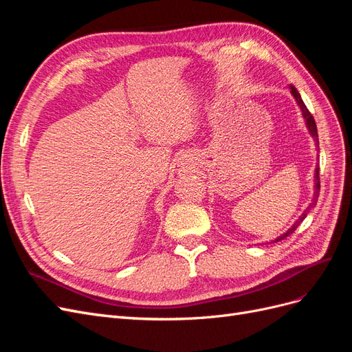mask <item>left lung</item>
<instances>
[{
    "instance_id": "1",
    "label": "left lung",
    "mask_w": 352,
    "mask_h": 352,
    "mask_svg": "<svg viewBox=\"0 0 352 352\" xmlns=\"http://www.w3.org/2000/svg\"><path fill=\"white\" fill-rule=\"evenodd\" d=\"M291 92H292V95H294V98L296 100V102H298V105H300V109H301V111H302V116H304V119H305V123H307V127H308V131H310V133H311V136L314 138V141L317 142V145H318V136H317V126H316V122H314V117L311 116V113L308 111V109L305 107V104H304V101H302V98H301V95H300V92L296 91V88L295 87H291ZM316 179H314V198H313V201H311V204L308 206V208L302 212V214L300 216V219H298L294 225H292V228H289L287 229L283 235H280L279 238H276L274 239V242H278V241H282V239H285L286 236H289L291 233H294L295 230H296V228L301 225L302 223V220L307 217V214H308V211H310L316 204H317V198H318V194H320V177H318V167L316 168V176H314Z\"/></svg>"
}]
</instances>
